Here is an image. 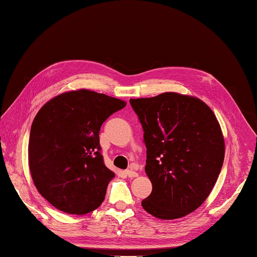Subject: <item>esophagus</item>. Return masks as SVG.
<instances>
[{"mask_svg": "<svg viewBox=\"0 0 257 257\" xmlns=\"http://www.w3.org/2000/svg\"><path fill=\"white\" fill-rule=\"evenodd\" d=\"M124 173H125V175H127L128 177H137L138 176L137 172H135L133 170H127V171L124 172Z\"/></svg>", "mask_w": 257, "mask_h": 257, "instance_id": "34e87169", "label": "esophagus"}]
</instances>
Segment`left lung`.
<instances>
[{"mask_svg": "<svg viewBox=\"0 0 257 257\" xmlns=\"http://www.w3.org/2000/svg\"><path fill=\"white\" fill-rule=\"evenodd\" d=\"M130 104L144 130L153 185L142 206L160 219L184 217L208 198L221 171L225 142L216 115L201 100L174 92Z\"/></svg>", "mask_w": 257, "mask_h": 257, "instance_id": "obj_1", "label": "left lung"}]
</instances>
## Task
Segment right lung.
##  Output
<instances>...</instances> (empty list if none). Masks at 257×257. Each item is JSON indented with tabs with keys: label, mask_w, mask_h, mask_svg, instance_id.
I'll use <instances>...</instances> for the list:
<instances>
[{
	"label": "right lung",
	"mask_w": 257,
	"mask_h": 257,
	"mask_svg": "<svg viewBox=\"0 0 257 257\" xmlns=\"http://www.w3.org/2000/svg\"><path fill=\"white\" fill-rule=\"evenodd\" d=\"M125 102L78 90L48 101L35 116L29 138V167L37 190L60 211L85 214L103 202L114 173L100 146L102 123Z\"/></svg>",
	"instance_id": "add662e5"
}]
</instances>
